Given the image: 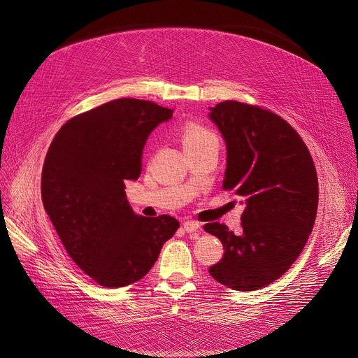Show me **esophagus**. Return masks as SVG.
<instances>
[{
    "mask_svg": "<svg viewBox=\"0 0 358 358\" xmlns=\"http://www.w3.org/2000/svg\"><path fill=\"white\" fill-rule=\"evenodd\" d=\"M182 227H184V231L187 234H194L200 229V223L196 222V220H184Z\"/></svg>",
    "mask_w": 358,
    "mask_h": 358,
    "instance_id": "esophagus-1",
    "label": "esophagus"
}]
</instances>
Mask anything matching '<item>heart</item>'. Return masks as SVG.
<instances>
[{"label":"heart","instance_id":"b5f03b06","mask_svg":"<svg viewBox=\"0 0 358 358\" xmlns=\"http://www.w3.org/2000/svg\"><path fill=\"white\" fill-rule=\"evenodd\" d=\"M204 143H217L216 136L210 130L197 124V123H189L182 129V145L185 148L200 146Z\"/></svg>","mask_w":358,"mask_h":358}]
</instances>
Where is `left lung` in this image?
<instances>
[{
	"mask_svg": "<svg viewBox=\"0 0 358 358\" xmlns=\"http://www.w3.org/2000/svg\"><path fill=\"white\" fill-rule=\"evenodd\" d=\"M227 145L222 189L241 197V234L227 224L204 231L223 243L210 275L232 290L252 292L283 275L306 245L317 210V176L297 131L268 110L238 101L209 108Z\"/></svg>",
	"mask_w": 358,
	"mask_h": 358,
	"instance_id": "left-lung-1",
	"label": "left lung"
}]
</instances>
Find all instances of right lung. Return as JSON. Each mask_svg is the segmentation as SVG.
<instances>
[{
	"label": "right lung",
	"instance_id": "obj_1",
	"mask_svg": "<svg viewBox=\"0 0 358 358\" xmlns=\"http://www.w3.org/2000/svg\"><path fill=\"white\" fill-rule=\"evenodd\" d=\"M173 110L119 99L68 120L56 134L42 171V200L64 247L87 275L124 287L152 268L177 219L143 217L126 199L138 180L145 143Z\"/></svg>",
	"mask_w": 358,
	"mask_h": 358
}]
</instances>
